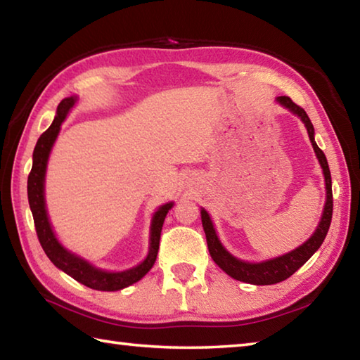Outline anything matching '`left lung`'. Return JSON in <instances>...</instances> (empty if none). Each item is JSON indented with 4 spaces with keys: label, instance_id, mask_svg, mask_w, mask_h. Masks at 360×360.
Segmentation results:
<instances>
[{
    "label": "left lung",
    "instance_id": "8db88e82",
    "mask_svg": "<svg viewBox=\"0 0 360 360\" xmlns=\"http://www.w3.org/2000/svg\"><path fill=\"white\" fill-rule=\"evenodd\" d=\"M278 101L281 103L283 106L290 109L292 112L297 114L298 117L304 122L309 139H311L313 149L316 152V155H318V158H319L322 169H324L327 202L324 206V214H322L318 230L314 231V235L311 236V238H309L307 243H303L300 248H297L295 251L281 255V257H276L273 260L262 262V264H249V262H243V260L235 259L233 255L225 251L221 245V241L217 240V235L214 231V227H212V222L208 216V212L202 210V224H203L206 243H208V249H210L212 260H214L216 264L221 266L229 276L238 279V281H243V283L257 284V285H268V284L281 283V281H284V279H288L289 276L294 275L298 268H300L304 262L311 257V255L318 251L319 246L322 245V241H324L327 231H328V227H330L332 212H333L330 169H328V163H327L324 152L319 149V146L314 141V129H313L311 120H309L308 114L304 112V109L295 105V103L292 101L289 96H278Z\"/></svg>",
    "mask_w": 360,
    "mask_h": 360
}]
</instances>
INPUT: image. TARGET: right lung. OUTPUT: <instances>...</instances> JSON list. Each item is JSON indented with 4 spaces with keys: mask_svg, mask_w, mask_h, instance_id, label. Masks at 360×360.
<instances>
[{
    "mask_svg": "<svg viewBox=\"0 0 360 360\" xmlns=\"http://www.w3.org/2000/svg\"><path fill=\"white\" fill-rule=\"evenodd\" d=\"M76 98H65L60 101L57 108V115L53 119L52 125L42 133L39 136L38 143L33 152V167L32 172L28 174V203L33 212V221L38 240L41 243L42 249L47 254V257L60 270H63L66 275L75 278L77 283L87 285L90 289L95 290H119L124 288H129L133 283H136L141 279L146 273H148L155 264L158 245H160V233L163 227V221H165L167 212L172 210L173 203H167L158 208V211L152 219V227H150V248L149 254L143 264L131 268V270L120 271V273H109L94 268L87 262L76 257V255L70 254L63 246L57 241L56 235L49 224L46 205H44V174H46V165L49 152H51L53 141L60 131V125L65 120L66 114L75 105Z\"/></svg>",
    "mask_w": 360,
    "mask_h": 360,
    "instance_id": "1",
    "label": "right lung"
}]
</instances>
